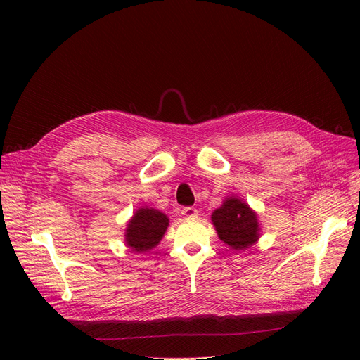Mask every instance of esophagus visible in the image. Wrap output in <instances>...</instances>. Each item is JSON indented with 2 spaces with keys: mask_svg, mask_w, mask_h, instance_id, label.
<instances>
[{
  "mask_svg": "<svg viewBox=\"0 0 360 360\" xmlns=\"http://www.w3.org/2000/svg\"><path fill=\"white\" fill-rule=\"evenodd\" d=\"M181 214L186 219V220H194L198 216V210L194 209V207H184L181 210Z\"/></svg>",
  "mask_w": 360,
  "mask_h": 360,
  "instance_id": "obj_1",
  "label": "esophagus"
}]
</instances>
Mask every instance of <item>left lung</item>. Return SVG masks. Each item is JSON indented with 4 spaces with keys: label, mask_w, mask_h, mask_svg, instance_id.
<instances>
[{
    "label": "left lung",
    "mask_w": 360,
    "mask_h": 360,
    "mask_svg": "<svg viewBox=\"0 0 360 360\" xmlns=\"http://www.w3.org/2000/svg\"><path fill=\"white\" fill-rule=\"evenodd\" d=\"M212 221L220 240L236 251L252 247L261 236L258 214L235 195L223 200L219 209L212 213Z\"/></svg>",
    "instance_id": "8db88e82"
}]
</instances>
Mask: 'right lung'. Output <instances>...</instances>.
Here are the masks:
<instances>
[{
	"label": "right lung",
	"instance_id": "1",
	"mask_svg": "<svg viewBox=\"0 0 360 360\" xmlns=\"http://www.w3.org/2000/svg\"><path fill=\"white\" fill-rule=\"evenodd\" d=\"M169 217L153 207H140L127 221L124 242L134 252L156 248L167 231Z\"/></svg>",
	"mask_w": 360,
	"mask_h": 360
}]
</instances>
